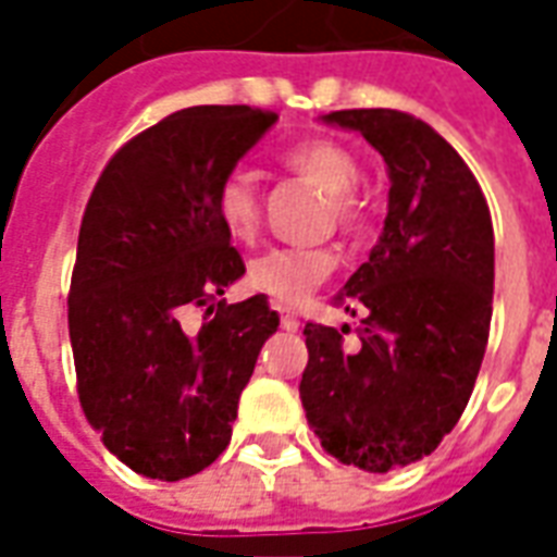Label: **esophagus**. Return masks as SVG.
<instances>
[{
	"label": "esophagus",
	"instance_id": "obj_1",
	"mask_svg": "<svg viewBox=\"0 0 557 557\" xmlns=\"http://www.w3.org/2000/svg\"><path fill=\"white\" fill-rule=\"evenodd\" d=\"M298 325H301L298 315L292 313V310H286V307H280V327H283V331H298Z\"/></svg>",
	"mask_w": 557,
	"mask_h": 557
}]
</instances>
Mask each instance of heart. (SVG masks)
Listing matches in <instances>:
<instances>
[{
    "mask_svg": "<svg viewBox=\"0 0 557 557\" xmlns=\"http://www.w3.org/2000/svg\"><path fill=\"white\" fill-rule=\"evenodd\" d=\"M283 166L304 182L322 187L327 196L325 220L343 230H355L361 220L363 199L358 194L361 163L349 148L337 139H304L298 146L283 151ZM214 214L220 230L235 244H253L259 235L262 206L256 194V182L250 172L232 170L220 178L214 190ZM337 259L325 247H271L265 253L250 259L244 283L259 295H268L277 304H298L315 286H322Z\"/></svg>",
    "mask_w": 557,
    "mask_h": 557,
    "instance_id": "1",
    "label": "heart"
}]
</instances>
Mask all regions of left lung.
<instances>
[{
    "mask_svg": "<svg viewBox=\"0 0 557 557\" xmlns=\"http://www.w3.org/2000/svg\"><path fill=\"white\" fill-rule=\"evenodd\" d=\"M391 170L385 232L334 307L349 325H304L301 403L327 454L370 474L430 456L462 418L490 343L495 235L474 172L426 122L397 110H337Z\"/></svg>",
    "mask_w": 557,
    "mask_h": 557,
    "instance_id": "8db88e82",
    "label": "left lung"
}]
</instances>
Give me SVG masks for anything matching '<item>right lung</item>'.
I'll return each mask as SVG.
<instances>
[{
  "label": "right lung",
  "mask_w": 557,
  "mask_h": 557,
  "mask_svg": "<svg viewBox=\"0 0 557 557\" xmlns=\"http://www.w3.org/2000/svg\"><path fill=\"white\" fill-rule=\"evenodd\" d=\"M277 122L253 107H190L127 139L79 223L67 331L83 414L127 468L182 480L232 438L238 397L280 315L265 295L218 301L244 274L214 190ZM207 310L196 335L184 309Z\"/></svg>",
  "instance_id": "obj_1"
}]
</instances>
